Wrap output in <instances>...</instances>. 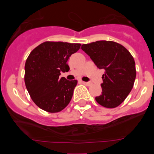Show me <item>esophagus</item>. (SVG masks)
<instances>
[{
	"label": "esophagus",
	"mask_w": 154,
	"mask_h": 154,
	"mask_svg": "<svg viewBox=\"0 0 154 154\" xmlns=\"http://www.w3.org/2000/svg\"><path fill=\"white\" fill-rule=\"evenodd\" d=\"M82 83H83L84 85H86V86H89L91 85V83H90V82H82Z\"/></svg>",
	"instance_id": "1"
}]
</instances>
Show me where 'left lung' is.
<instances>
[{"label":"left lung","mask_w":154,"mask_h":154,"mask_svg":"<svg viewBox=\"0 0 154 154\" xmlns=\"http://www.w3.org/2000/svg\"><path fill=\"white\" fill-rule=\"evenodd\" d=\"M81 49L99 69L105 70L100 84L102 93L95 97L96 101L106 108L119 106L134 84L136 71L133 57L124 46L112 41L84 44Z\"/></svg>","instance_id":"obj_1"}]
</instances>
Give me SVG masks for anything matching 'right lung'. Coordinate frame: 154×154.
Returning <instances> with one entry per match:
<instances>
[{"label": "right lung", "instance_id": "add662e5", "mask_svg": "<svg viewBox=\"0 0 154 154\" xmlns=\"http://www.w3.org/2000/svg\"><path fill=\"white\" fill-rule=\"evenodd\" d=\"M80 45L45 42L31 51L24 67V82L31 98L40 109L58 112L71 101L77 81L60 78V75L69 71L68 58Z\"/></svg>", "mask_w": 154, "mask_h": 154}]
</instances>
